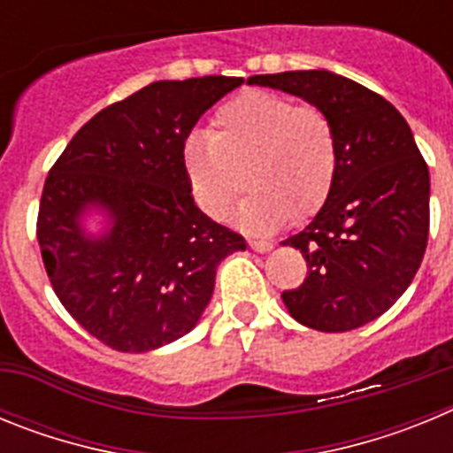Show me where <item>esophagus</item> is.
<instances>
[{"label":"esophagus","mask_w":453,"mask_h":453,"mask_svg":"<svg viewBox=\"0 0 453 453\" xmlns=\"http://www.w3.org/2000/svg\"><path fill=\"white\" fill-rule=\"evenodd\" d=\"M250 247L254 251H258V254H267V251H272V242H267V240H250Z\"/></svg>","instance_id":"esophagus-1"}]
</instances>
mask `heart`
<instances>
[{
	"instance_id": "b5f03b06",
	"label": "heart",
	"mask_w": 453,
	"mask_h": 453,
	"mask_svg": "<svg viewBox=\"0 0 453 453\" xmlns=\"http://www.w3.org/2000/svg\"><path fill=\"white\" fill-rule=\"evenodd\" d=\"M183 167L197 203L215 219L226 218L251 183L235 219L251 234H270L292 215L308 218L324 206L338 170V138L318 106L250 90L218 108L211 135L186 140Z\"/></svg>"
}]
</instances>
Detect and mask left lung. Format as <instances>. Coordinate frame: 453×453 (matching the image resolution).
Here are the masks:
<instances>
[{
  "instance_id": "8db88e82",
  "label": "left lung",
  "mask_w": 453,
  "mask_h": 453,
  "mask_svg": "<svg viewBox=\"0 0 453 453\" xmlns=\"http://www.w3.org/2000/svg\"><path fill=\"white\" fill-rule=\"evenodd\" d=\"M250 86L302 97L329 115L338 170L313 222L283 245L308 276L281 295L303 326L338 334L383 315L413 281L429 238V167L390 102L329 70L256 74Z\"/></svg>"
}]
</instances>
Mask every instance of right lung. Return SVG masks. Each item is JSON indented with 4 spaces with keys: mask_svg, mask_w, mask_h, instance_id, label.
I'll list each match as a JSON object with an SVG mask.
<instances>
[{
    "mask_svg": "<svg viewBox=\"0 0 453 453\" xmlns=\"http://www.w3.org/2000/svg\"><path fill=\"white\" fill-rule=\"evenodd\" d=\"M240 77L156 81L67 142L38 213L42 263L67 313L104 345L145 354L190 334L242 235L192 199L183 145Z\"/></svg>",
    "mask_w": 453,
    "mask_h": 453,
    "instance_id": "right-lung-1",
    "label": "right lung"
}]
</instances>
